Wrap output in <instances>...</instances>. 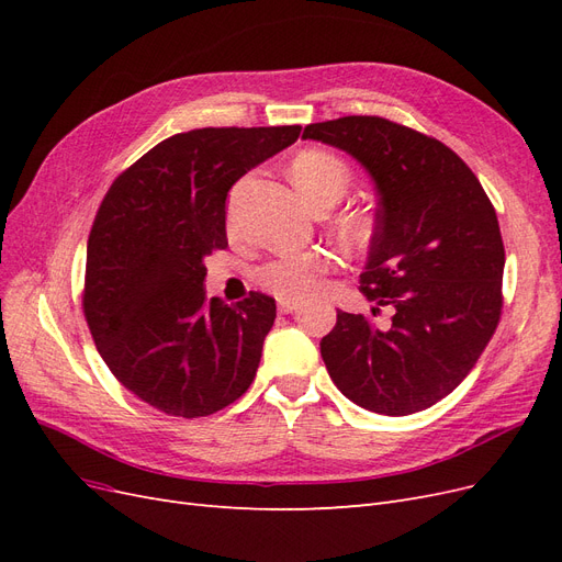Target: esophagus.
Masks as SVG:
<instances>
[{
  "label": "esophagus",
  "instance_id": "1",
  "mask_svg": "<svg viewBox=\"0 0 562 562\" xmlns=\"http://www.w3.org/2000/svg\"><path fill=\"white\" fill-rule=\"evenodd\" d=\"M297 307H300V302H295V300H285V297H279V312H281V314H293Z\"/></svg>",
  "mask_w": 562,
  "mask_h": 562
}]
</instances>
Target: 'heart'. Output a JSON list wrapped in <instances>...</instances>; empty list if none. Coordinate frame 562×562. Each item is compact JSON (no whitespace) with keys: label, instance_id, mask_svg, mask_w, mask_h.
I'll list each match as a JSON object with an SVG mask.
<instances>
[{"label":"heart","instance_id":"b5f03b06","mask_svg":"<svg viewBox=\"0 0 562 562\" xmlns=\"http://www.w3.org/2000/svg\"><path fill=\"white\" fill-rule=\"evenodd\" d=\"M291 178L295 190L310 206L318 203H335L349 190V168L342 159H337L330 151L307 149L291 164ZM347 234L353 241H366L370 234V223L363 217H353L345 225ZM333 258L323 250H302L288 252L281 258L267 262L258 271V281L269 293L285 300H307L323 285V279L330 274Z\"/></svg>","mask_w":562,"mask_h":562}]
</instances>
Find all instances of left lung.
Segmentation results:
<instances>
[{
  "instance_id": "left-lung-1",
  "label": "left lung",
  "mask_w": 562,
  "mask_h": 562,
  "mask_svg": "<svg viewBox=\"0 0 562 562\" xmlns=\"http://www.w3.org/2000/svg\"><path fill=\"white\" fill-rule=\"evenodd\" d=\"M304 140L347 151L375 182L378 215L361 293L394 316L380 328L337 312L321 339L328 375L366 411L401 417L462 382L502 314L497 213L450 147L382 116L310 124Z\"/></svg>"
}]
</instances>
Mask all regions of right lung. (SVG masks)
<instances>
[{
  "label": "right lung",
  "mask_w": 562,
  "mask_h": 562,
  "mask_svg": "<svg viewBox=\"0 0 562 562\" xmlns=\"http://www.w3.org/2000/svg\"><path fill=\"white\" fill-rule=\"evenodd\" d=\"M302 126L194 128L151 147L100 203L87 246L83 316L135 396L176 417H206L246 394L277 302L206 300V260L227 246V192Z\"/></svg>",
  "instance_id": "obj_1"
}]
</instances>
